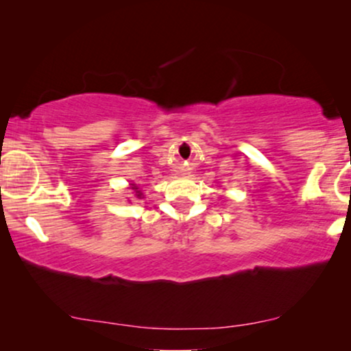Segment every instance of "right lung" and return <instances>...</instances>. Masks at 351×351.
<instances>
[{
	"mask_svg": "<svg viewBox=\"0 0 351 351\" xmlns=\"http://www.w3.org/2000/svg\"><path fill=\"white\" fill-rule=\"evenodd\" d=\"M132 186H131V189L134 190V193H136V196H137V198H143V193H142V191L141 190H138V186L136 185V184H131Z\"/></svg>",
	"mask_w": 351,
	"mask_h": 351,
	"instance_id": "obj_1",
	"label": "right lung"
}]
</instances>
